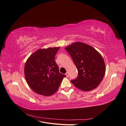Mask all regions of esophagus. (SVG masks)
I'll list each match as a JSON object with an SVG mask.
<instances>
[{"label":"esophagus","mask_w":126,"mask_h":126,"mask_svg":"<svg viewBox=\"0 0 126 126\" xmlns=\"http://www.w3.org/2000/svg\"><path fill=\"white\" fill-rule=\"evenodd\" d=\"M66 76L67 77H68V76H69V73H68V72H66Z\"/></svg>","instance_id":"esophagus-1"}]
</instances>
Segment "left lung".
<instances>
[{
  "instance_id": "obj_1",
  "label": "left lung",
  "mask_w": 126,
  "mask_h": 126,
  "mask_svg": "<svg viewBox=\"0 0 126 126\" xmlns=\"http://www.w3.org/2000/svg\"><path fill=\"white\" fill-rule=\"evenodd\" d=\"M65 49L71 57L78 72L77 78L71 83L82 91L92 90L99 85L106 71L104 60L91 46L76 42Z\"/></svg>"
}]
</instances>
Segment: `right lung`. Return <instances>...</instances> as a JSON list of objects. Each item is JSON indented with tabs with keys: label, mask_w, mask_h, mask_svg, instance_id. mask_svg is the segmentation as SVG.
<instances>
[{
	"label": "right lung",
	"mask_w": 126,
	"mask_h": 126,
	"mask_svg": "<svg viewBox=\"0 0 126 126\" xmlns=\"http://www.w3.org/2000/svg\"><path fill=\"white\" fill-rule=\"evenodd\" d=\"M60 47L39 49L27 60L25 77L34 92L45 96H51L58 90L65 75L59 72L55 57Z\"/></svg>",
	"instance_id": "add662e5"
}]
</instances>
